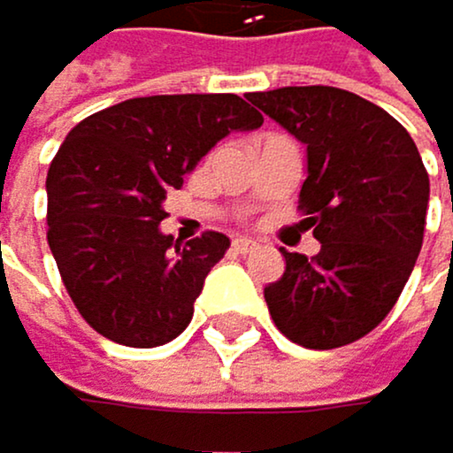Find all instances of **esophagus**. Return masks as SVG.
<instances>
[{
	"label": "esophagus",
	"mask_w": 453,
	"mask_h": 453,
	"mask_svg": "<svg viewBox=\"0 0 453 453\" xmlns=\"http://www.w3.org/2000/svg\"><path fill=\"white\" fill-rule=\"evenodd\" d=\"M231 250H234V253H250V250H257V242H253V239L239 236V239H234Z\"/></svg>",
	"instance_id": "1"
}]
</instances>
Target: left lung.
<instances>
[{
  "mask_svg": "<svg viewBox=\"0 0 453 453\" xmlns=\"http://www.w3.org/2000/svg\"><path fill=\"white\" fill-rule=\"evenodd\" d=\"M248 101L307 146L298 211L321 242L312 259L281 248L284 276L265 288L271 319L307 349L347 347L389 316L418 262L428 211L420 151L386 109L338 87Z\"/></svg>",
  "mask_w": 453,
  "mask_h": 453,
  "instance_id": "left-lung-1",
  "label": "left lung"
}]
</instances>
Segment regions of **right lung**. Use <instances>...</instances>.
I'll return each instance as SVG.
<instances>
[{"instance_id": "1", "label": "right lung", "mask_w": 453, "mask_h": 453, "mask_svg": "<svg viewBox=\"0 0 453 453\" xmlns=\"http://www.w3.org/2000/svg\"><path fill=\"white\" fill-rule=\"evenodd\" d=\"M262 127L231 92L149 95L84 118L47 172V242L73 304L123 347L169 344L231 239L180 245L160 231L163 200L225 134Z\"/></svg>"}]
</instances>
